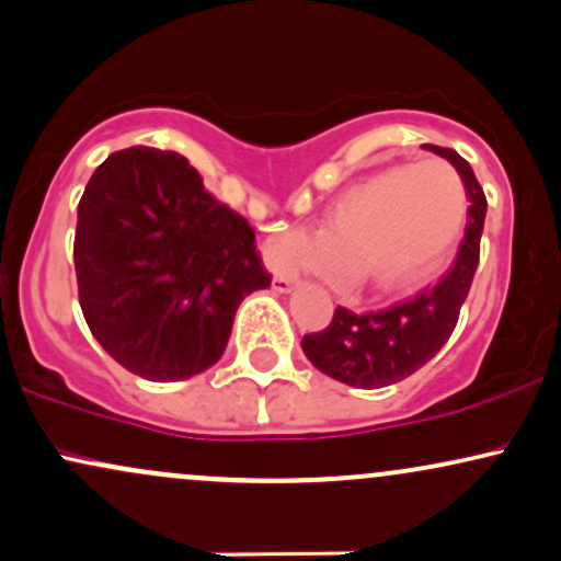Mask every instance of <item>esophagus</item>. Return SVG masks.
I'll list each match as a JSON object with an SVG mask.
<instances>
[{
    "label": "esophagus",
    "instance_id": "esophagus-1",
    "mask_svg": "<svg viewBox=\"0 0 561 561\" xmlns=\"http://www.w3.org/2000/svg\"><path fill=\"white\" fill-rule=\"evenodd\" d=\"M295 285H298V279H295V276H274V282H272V287L276 289V293H289V289H293Z\"/></svg>",
    "mask_w": 561,
    "mask_h": 561
}]
</instances>
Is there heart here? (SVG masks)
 <instances>
[{"mask_svg":"<svg viewBox=\"0 0 561 561\" xmlns=\"http://www.w3.org/2000/svg\"><path fill=\"white\" fill-rule=\"evenodd\" d=\"M467 205V186L446 160L388 165L345 186L319 231H279L272 253L279 263L327 268L340 293H401L446 255L465 227Z\"/></svg>","mask_w":561,"mask_h":561,"instance_id":"heart-1","label":"heart"}]
</instances>
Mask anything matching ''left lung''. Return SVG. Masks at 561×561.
I'll use <instances>...</instances> for the list:
<instances>
[{"label":"left lung","instance_id":"obj_1","mask_svg":"<svg viewBox=\"0 0 561 561\" xmlns=\"http://www.w3.org/2000/svg\"><path fill=\"white\" fill-rule=\"evenodd\" d=\"M427 150L446 158L467 186L469 214L465 240L448 272L416 298L369 313H353L337 306L330 327L302 337V353L308 362L327 377L351 388H388L422 369L448 343L472 287L488 199L474 179L472 165L459 152L435 145H427Z\"/></svg>","mask_w":561,"mask_h":561}]
</instances>
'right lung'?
I'll use <instances>...</instances> for the list:
<instances>
[{
	"label": "right lung",
	"mask_w": 561,
	"mask_h": 561,
	"mask_svg": "<svg viewBox=\"0 0 561 561\" xmlns=\"http://www.w3.org/2000/svg\"><path fill=\"white\" fill-rule=\"evenodd\" d=\"M79 302L124 369L171 382L221 358L237 306L272 285L255 231L179 152L128 147L89 179L73 242Z\"/></svg>",
	"instance_id": "add662e5"
}]
</instances>
